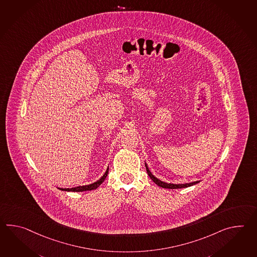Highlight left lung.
Returning <instances> with one entry per match:
<instances>
[{
  "label": "left lung",
  "instance_id": "left-lung-1",
  "mask_svg": "<svg viewBox=\"0 0 257 257\" xmlns=\"http://www.w3.org/2000/svg\"><path fill=\"white\" fill-rule=\"evenodd\" d=\"M145 165H146V169H147V171H148V174H149V177L151 178V180H152L157 185H159V186L162 187V188H186V187H189V186H192V185H194V184H196V183H200V181H196V182H193V183H181V184H179V183H166V182H163V181H161V180L158 179V178L155 176L154 174L149 170V166H148V164H147L146 162H145Z\"/></svg>",
  "mask_w": 257,
  "mask_h": 257
}]
</instances>
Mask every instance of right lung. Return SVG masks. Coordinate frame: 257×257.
Here are the masks:
<instances>
[{"mask_svg":"<svg viewBox=\"0 0 257 257\" xmlns=\"http://www.w3.org/2000/svg\"><path fill=\"white\" fill-rule=\"evenodd\" d=\"M108 173V167L107 171H105V173L103 174L102 177L100 178L99 180H97V182L95 183H90V184H86V185H80V186H76V187H73V188H59L61 191H65V192H84V191H90V190H95L97 189L101 183L105 181V179L107 177Z\"/></svg>","mask_w":257,"mask_h":257,"instance_id":"add662e5","label":"right lung"}]
</instances>
